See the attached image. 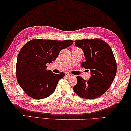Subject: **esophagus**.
I'll list each match as a JSON object with an SVG mask.
<instances>
[{
	"label": "esophagus",
	"instance_id": "obj_1",
	"mask_svg": "<svg viewBox=\"0 0 131 131\" xmlns=\"http://www.w3.org/2000/svg\"><path fill=\"white\" fill-rule=\"evenodd\" d=\"M73 75L72 74H70L69 73H65V76L67 77H72Z\"/></svg>",
	"mask_w": 131,
	"mask_h": 131
}]
</instances>
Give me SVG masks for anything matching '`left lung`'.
Instances as JSON below:
<instances>
[{
    "label": "left lung",
    "mask_w": 131,
    "mask_h": 131,
    "mask_svg": "<svg viewBox=\"0 0 131 131\" xmlns=\"http://www.w3.org/2000/svg\"><path fill=\"white\" fill-rule=\"evenodd\" d=\"M75 45L84 52L85 61L81 66L89 70L91 75L88 81L77 76L73 90L82 98L96 99L106 92L116 74L117 65L112 50L100 39L78 40L75 41Z\"/></svg>",
    "instance_id": "obj_1"
}]
</instances>
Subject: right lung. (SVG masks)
I'll return each instance as SVG.
<instances>
[{
    "label": "right lung",
    "instance_id": "1",
    "mask_svg": "<svg viewBox=\"0 0 131 131\" xmlns=\"http://www.w3.org/2000/svg\"><path fill=\"white\" fill-rule=\"evenodd\" d=\"M73 43L72 40L35 39L23 46L18 56L16 74L18 84L28 96L40 100L55 91L59 80L65 73L57 74L47 71L46 64L53 62L61 50Z\"/></svg>",
    "mask_w": 131,
    "mask_h": 131
}]
</instances>
